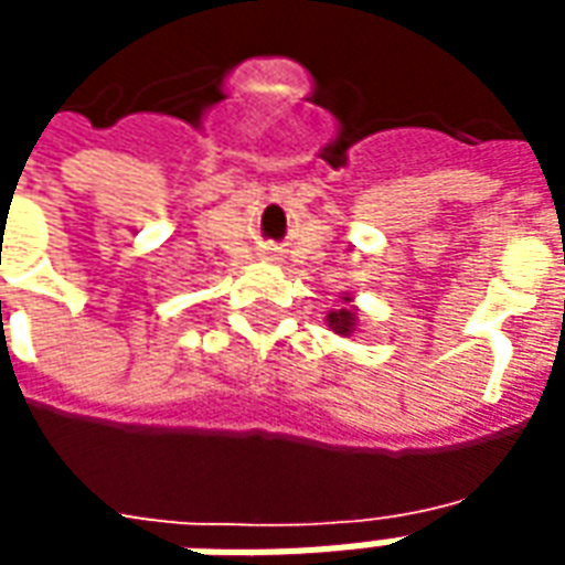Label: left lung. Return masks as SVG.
<instances>
[{
  "label": "left lung",
  "mask_w": 565,
  "mask_h": 565,
  "mask_svg": "<svg viewBox=\"0 0 565 565\" xmlns=\"http://www.w3.org/2000/svg\"><path fill=\"white\" fill-rule=\"evenodd\" d=\"M341 299H344V305H341L338 311H329V315H326V323H329V329H332L335 335L350 338L356 335L359 326H362L359 323L362 311H359V305H353V294H344Z\"/></svg>",
  "instance_id": "1"
}]
</instances>
